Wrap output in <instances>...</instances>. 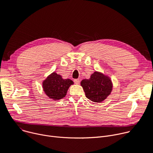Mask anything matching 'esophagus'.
<instances>
[{
  "mask_svg": "<svg viewBox=\"0 0 153 153\" xmlns=\"http://www.w3.org/2000/svg\"><path fill=\"white\" fill-rule=\"evenodd\" d=\"M74 83L76 84H79L80 83V80L77 79H74Z\"/></svg>",
  "mask_w": 153,
  "mask_h": 153,
  "instance_id": "1",
  "label": "esophagus"
}]
</instances>
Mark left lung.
Masks as SVG:
<instances>
[{
  "label": "left lung",
  "instance_id": "8db88e82",
  "mask_svg": "<svg viewBox=\"0 0 153 153\" xmlns=\"http://www.w3.org/2000/svg\"><path fill=\"white\" fill-rule=\"evenodd\" d=\"M87 98L94 102H101L111 94L113 83L110 77L101 72L95 71L90 78L80 82Z\"/></svg>",
  "mask_w": 153,
  "mask_h": 153
}]
</instances>
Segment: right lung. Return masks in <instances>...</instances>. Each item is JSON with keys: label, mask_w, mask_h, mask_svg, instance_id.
I'll use <instances>...</instances> for the list:
<instances>
[{"label": "right lung", "mask_w": 153, "mask_h": 153, "mask_svg": "<svg viewBox=\"0 0 153 153\" xmlns=\"http://www.w3.org/2000/svg\"><path fill=\"white\" fill-rule=\"evenodd\" d=\"M74 82L69 79H63L62 76L53 71L42 82L45 94L54 101L61 100L66 96L67 91Z\"/></svg>", "instance_id": "1"}]
</instances>
